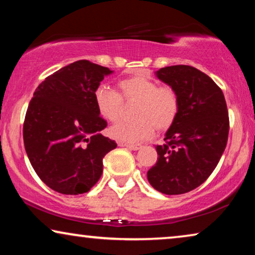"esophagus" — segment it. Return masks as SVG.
Masks as SVG:
<instances>
[{
  "label": "esophagus",
  "mask_w": 255,
  "mask_h": 255,
  "mask_svg": "<svg viewBox=\"0 0 255 255\" xmlns=\"http://www.w3.org/2000/svg\"><path fill=\"white\" fill-rule=\"evenodd\" d=\"M118 145L121 147H127L131 151H138V149L141 148V145H133V144H125V142H118Z\"/></svg>",
  "instance_id": "obj_1"
}]
</instances>
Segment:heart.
<instances>
[{
	"label": "heart",
	"instance_id": "obj_1",
	"mask_svg": "<svg viewBox=\"0 0 255 255\" xmlns=\"http://www.w3.org/2000/svg\"><path fill=\"white\" fill-rule=\"evenodd\" d=\"M122 94L128 103H139L135 122H121L110 128L111 137L127 144L147 140L158 130L172 127L179 114V96L170 87L158 83L141 75L131 76L120 82ZM118 92L108 87H99L94 101L100 115L110 122L123 117L124 101Z\"/></svg>",
	"mask_w": 255,
	"mask_h": 255
}]
</instances>
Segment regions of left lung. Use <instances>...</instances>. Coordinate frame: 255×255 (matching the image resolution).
<instances>
[{"label":"left lung","instance_id":"1","mask_svg":"<svg viewBox=\"0 0 255 255\" xmlns=\"http://www.w3.org/2000/svg\"><path fill=\"white\" fill-rule=\"evenodd\" d=\"M155 76L175 90L180 107L166 142L155 147L158 161L147 180L165 195L186 194L201 186L219 162L228 142V107L222 89L197 68L168 66Z\"/></svg>","mask_w":255,"mask_h":255}]
</instances>
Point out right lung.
<instances>
[{"mask_svg":"<svg viewBox=\"0 0 255 255\" xmlns=\"http://www.w3.org/2000/svg\"><path fill=\"white\" fill-rule=\"evenodd\" d=\"M108 67L79 60L47 76L33 93L23 139L31 166L51 189L64 195L88 193L103 172V158L117 147L101 131L94 93Z\"/></svg>","mask_w":255,"mask_h":255,"instance_id":"add662e5","label":"right lung"}]
</instances>
